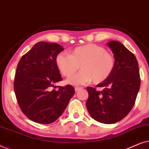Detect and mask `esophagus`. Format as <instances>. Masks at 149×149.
Listing matches in <instances>:
<instances>
[{
	"mask_svg": "<svg viewBox=\"0 0 149 149\" xmlns=\"http://www.w3.org/2000/svg\"><path fill=\"white\" fill-rule=\"evenodd\" d=\"M81 87H74L75 91H79V90H81Z\"/></svg>",
	"mask_w": 149,
	"mask_h": 149,
	"instance_id": "esophagus-1",
	"label": "esophagus"
}]
</instances>
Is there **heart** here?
<instances>
[{
    "label": "heart",
    "instance_id": "1",
    "mask_svg": "<svg viewBox=\"0 0 149 149\" xmlns=\"http://www.w3.org/2000/svg\"><path fill=\"white\" fill-rule=\"evenodd\" d=\"M56 65L66 77H71L79 70H82L68 83L72 85H83L93 81L100 83L109 78L115 66V58L102 47L87 44L78 47L66 54L60 53L56 58Z\"/></svg>",
    "mask_w": 149,
    "mask_h": 149
}]
</instances>
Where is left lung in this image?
<instances>
[{"label":"left lung","mask_w":149,"mask_h":149,"mask_svg":"<svg viewBox=\"0 0 149 149\" xmlns=\"http://www.w3.org/2000/svg\"><path fill=\"white\" fill-rule=\"evenodd\" d=\"M115 58V68L109 78L97 85V91L87 87V111L95 121L115 123L128 115L133 108L140 86L138 61L123 44L116 40L107 42Z\"/></svg>","instance_id":"1"}]
</instances>
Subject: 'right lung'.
I'll return each mask as SVG.
<instances>
[{"label":"right lung","mask_w":149,"mask_h":149,"mask_svg":"<svg viewBox=\"0 0 149 149\" xmlns=\"http://www.w3.org/2000/svg\"><path fill=\"white\" fill-rule=\"evenodd\" d=\"M64 49L57 43L38 42L17 64L14 79L17 103L24 115L36 123L54 122L74 94V87L70 85L51 90L62 80L56 58Z\"/></svg>","instance_id":"right-lung-1"}]
</instances>
